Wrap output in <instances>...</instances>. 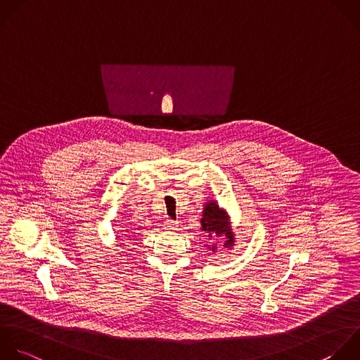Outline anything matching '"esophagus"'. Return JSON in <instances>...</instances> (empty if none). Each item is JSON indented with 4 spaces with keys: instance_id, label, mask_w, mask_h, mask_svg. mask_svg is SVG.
I'll list each match as a JSON object with an SVG mask.
<instances>
[{
    "instance_id": "esophagus-1",
    "label": "esophagus",
    "mask_w": 360,
    "mask_h": 360,
    "mask_svg": "<svg viewBox=\"0 0 360 360\" xmlns=\"http://www.w3.org/2000/svg\"><path fill=\"white\" fill-rule=\"evenodd\" d=\"M177 225H179V222L177 221H174V219H166L165 221V226H166V229H176L177 228Z\"/></svg>"
}]
</instances>
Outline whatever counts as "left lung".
Segmentation results:
<instances>
[{
  "instance_id": "left-lung-1",
  "label": "left lung",
  "mask_w": 360,
  "mask_h": 360,
  "mask_svg": "<svg viewBox=\"0 0 360 360\" xmlns=\"http://www.w3.org/2000/svg\"><path fill=\"white\" fill-rule=\"evenodd\" d=\"M201 229L207 233L210 239L215 236H222L225 239L224 246L229 248L233 245V232L231 229V224L228 221V215L224 210H221L214 201L207 202L204 208V214L201 218ZM211 250L215 252V246H211Z\"/></svg>"
}]
</instances>
